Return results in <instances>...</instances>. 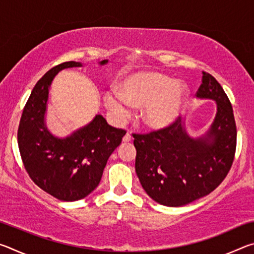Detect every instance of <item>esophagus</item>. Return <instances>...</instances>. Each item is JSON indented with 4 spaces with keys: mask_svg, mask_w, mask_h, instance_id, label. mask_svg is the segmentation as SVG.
<instances>
[{
    "mask_svg": "<svg viewBox=\"0 0 254 254\" xmlns=\"http://www.w3.org/2000/svg\"><path fill=\"white\" fill-rule=\"evenodd\" d=\"M131 141H132V136H131V134H130V133H127V134L126 135H124L123 136V142H126V143H127V142H131Z\"/></svg>",
    "mask_w": 254,
    "mask_h": 254,
    "instance_id": "1",
    "label": "esophagus"
}]
</instances>
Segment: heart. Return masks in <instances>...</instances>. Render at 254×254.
<instances>
[{
	"mask_svg": "<svg viewBox=\"0 0 254 254\" xmlns=\"http://www.w3.org/2000/svg\"><path fill=\"white\" fill-rule=\"evenodd\" d=\"M188 87L182 81L154 71L128 76L119 89L106 92L107 109L119 120L127 117L128 105L143 106L142 119L147 127L163 130L182 117L188 97Z\"/></svg>",
	"mask_w": 254,
	"mask_h": 254,
	"instance_id": "b5f03b06",
	"label": "heart"
}]
</instances>
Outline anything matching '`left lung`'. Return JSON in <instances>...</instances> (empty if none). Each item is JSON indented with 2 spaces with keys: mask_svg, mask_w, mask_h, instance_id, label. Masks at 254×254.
Instances as JSON below:
<instances>
[{
  "mask_svg": "<svg viewBox=\"0 0 254 254\" xmlns=\"http://www.w3.org/2000/svg\"><path fill=\"white\" fill-rule=\"evenodd\" d=\"M196 97L216 103V114L204 134L190 136L179 121L133 135L135 173L145 192L161 205L178 207L208 195L224 180L234 160L236 126L222 86L203 71Z\"/></svg>",
  "mask_w": 254,
  "mask_h": 254,
  "instance_id": "left-lung-1",
  "label": "left lung"
}]
</instances>
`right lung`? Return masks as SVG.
Masks as SVG:
<instances>
[{"instance_id": "right-lung-1", "label": "right lung", "mask_w": 254, "mask_h": 254, "mask_svg": "<svg viewBox=\"0 0 254 254\" xmlns=\"http://www.w3.org/2000/svg\"><path fill=\"white\" fill-rule=\"evenodd\" d=\"M107 63L105 59L98 65ZM83 66L78 62H67L47 71L32 89L18 130L20 154L30 178L64 201H75L91 194L101 182L110 156L126 135V131L111 127L101 114L65 137L49 131L46 113L51 83L63 69Z\"/></svg>"}]
</instances>
